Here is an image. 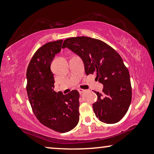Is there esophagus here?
<instances>
[{
	"instance_id": "34e87169",
	"label": "esophagus",
	"mask_w": 154,
	"mask_h": 154,
	"mask_svg": "<svg viewBox=\"0 0 154 154\" xmlns=\"http://www.w3.org/2000/svg\"><path fill=\"white\" fill-rule=\"evenodd\" d=\"M78 91H79V92L80 94H82V93H83V92H85V90H83V89H81V88H79V89H78Z\"/></svg>"
}]
</instances>
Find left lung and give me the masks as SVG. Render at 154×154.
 <instances>
[{
  "instance_id": "left-lung-1",
  "label": "left lung",
  "mask_w": 154,
  "mask_h": 154,
  "mask_svg": "<svg viewBox=\"0 0 154 154\" xmlns=\"http://www.w3.org/2000/svg\"><path fill=\"white\" fill-rule=\"evenodd\" d=\"M71 49L82 59L87 75H96L103 83V93L94 92L98 100L93 104L96 118L106 124H115L126 115L131 103L130 74L122 57L103 41L88 36L66 38L62 48Z\"/></svg>"
}]
</instances>
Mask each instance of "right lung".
<instances>
[{
    "instance_id": "1",
    "label": "right lung",
    "mask_w": 154,
    "mask_h": 154,
    "mask_svg": "<svg viewBox=\"0 0 154 154\" xmlns=\"http://www.w3.org/2000/svg\"><path fill=\"white\" fill-rule=\"evenodd\" d=\"M62 41L47 43L36 50L27 68L26 91L38 120L54 131L64 133L79 122V93L74 90L63 94L54 90L50 66L54 56L61 51Z\"/></svg>"
}]
</instances>
